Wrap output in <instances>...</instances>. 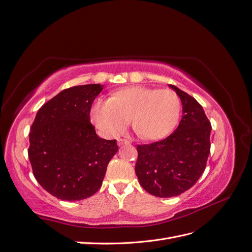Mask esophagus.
I'll use <instances>...</instances> for the list:
<instances>
[{
    "instance_id": "obj_1",
    "label": "esophagus",
    "mask_w": 252,
    "mask_h": 252,
    "mask_svg": "<svg viewBox=\"0 0 252 252\" xmlns=\"http://www.w3.org/2000/svg\"><path fill=\"white\" fill-rule=\"evenodd\" d=\"M117 143H118V146L128 145V144H130V142H128L127 139H122V138H119V139H118V142H117Z\"/></svg>"
}]
</instances>
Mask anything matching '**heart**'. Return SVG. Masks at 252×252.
<instances>
[{
  "label": "heart",
  "mask_w": 252,
  "mask_h": 252,
  "mask_svg": "<svg viewBox=\"0 0 252 252\" xmlns=\"http://www.w3.org/2000/svg\"><path fill=\"white\" fill-rule=\"evenodd\" d=\"M181 114L178 94L171 89L131 86L114 92L109 99H96L90 116L106 137H115L131 119L132 127L145 140H159L171 134Z\"/></svg>",
  "instance_id": "b5f03b06"
}]
</instances>
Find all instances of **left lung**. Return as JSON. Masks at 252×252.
<instances>
[{
	"mask_svg": "<svg viewBox=\"0 0 252 252\" xmlns=\"http://www.w3.org/2000/svg\"><path fill=\"white\" fill-rule=\"evenodd\" d=\"M180 97L183 118L171 135L137 145L135 173L140 186L158 197L177 196L201 177L210 153L212 125L194 97L168 85Z\"/></svg>",
	"mask_w": 252,
	"mask_h": 252,
	"instance_id": "1",
	"label": "left lung"
}]
</instances>
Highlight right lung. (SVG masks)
I'll list each match as a JSON object with an SVG mask.
<instances>
[{
	"label": "right lung",
	"mask_w": 252,
	"mask_h": 252,
	"mask_svg": "<svg viewBox=\"0 0 252 252\" xmlns=\"http://www.w3.org/2000/svg\"><path fill=\"white\" fill-rule=\"evenodd\" d=\"M103 85L75 86L45 103L35 117L28 150L33 175L51 195L80 201L101 188L116 139L99 138L90 109Z\"/></svg>",
	"instance_id": "obj_1"
}]
</instances>
